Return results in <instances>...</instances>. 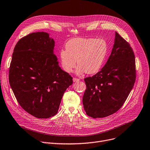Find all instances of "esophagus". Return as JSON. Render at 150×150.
<instances>
[{
	"instance_id": "34e87169",
	"label": "esophagus",
	"mask_w": 150,
	"mask_h": 150,
	"mask_svg": "<svg viewBox=\"0 0 150 150\" xmlns=\"http://www.w3.org/2000/svg\"><path fill=\"white\" fill-rule=\"evenodd\" d=\"M80 80L78 79V78H73V81L74 82H77V81H79Z\"/></svg>"
}]
</instances>
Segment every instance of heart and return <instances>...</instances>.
Here are the masks:
<instances>
[{
    "label": "heart",
    "mask_w": 150,
    "mask_h": 150,
    "mask_svg": "<svg viewBox=\"0 0 150 150\" xmlns=\"http://www.w3.org/2000/svg\"><path fill=\"white\" fill-rule=\"evenodd\" d=\"M107 51V44L103 39H72L66 43V49L60 51L61 65L66 72L70 73L75 67L77 60L78 75L84 72L94 74L103 66Z\"/></svg>",
    "instance_id": "1"
}]
</instances>
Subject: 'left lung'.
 <instances>
[{"instance_id": "obj_1", "label": "left lung", "mask_w": 150, "mask_h": 150, "mask_svg": "<svg viewBox=\"0 0 150 150\" xmlns=\"http://www.w3.org/2000/svg\"><path fill=\"white\" fill-rule=\"evenodd\" d=\"M113 48L106 64L92 77L84 78L83 97L88 115L103 118L119 110L136 81L134 53L129 44L115 32Z\"/></svg>"}]
</instances>
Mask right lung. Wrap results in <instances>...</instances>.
<instances>
[{
    "mask_svg": "<svg viewBox=\"0 0 150 150\" xmlns=\"http://www.w3.org/2000/svg\"><path fill=\"white\" fill-rule=\"evenodd\" d=\"M54 41L45 32L30 33L16 45L9 82L20 106L39 119L56 115L72 77L62 70L54 54Z\"/></svg>",
    "mask_w": 150,
    "mask_h": 150,
    "instance_id": "1",
    "label": "right lung"
}]
</instances>
